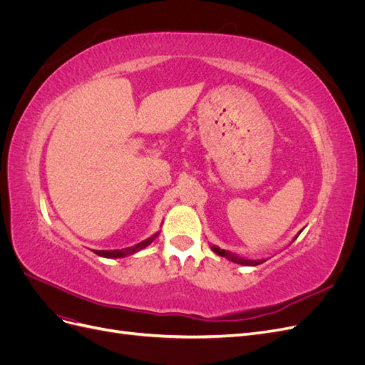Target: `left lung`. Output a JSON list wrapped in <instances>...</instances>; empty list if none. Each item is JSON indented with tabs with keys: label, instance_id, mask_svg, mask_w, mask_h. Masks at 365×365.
<instances>
[{
	"label": "left lung",
	"instance_id": "1",
	"mask_svg": "<svg viewBox=\"0 0 365 365\" xmlns=\"http://www.w3.org/2000/svg\"><path fill=\"white\" fill-rule=\"evenodd\" d=\"M298 237V235L294 237V240ZM292 240V242H294ZM212 250L217 254V256H220V257H225V259H228L230 262H235V263H239V264H245V267H256V264H260V263H263L264 260L267 259H257V260H252V259H245V257H240V256H237V254H233L231 251H227V250H222V248H219V247H216V245H212Z\"/></svg>",
	"mask_w": 365,
	"mask_h": 365
}]
</instances>
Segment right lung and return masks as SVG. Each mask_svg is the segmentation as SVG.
Here are the masks:
<instances>
[{
	"label": "right lung",
	"instance_id": "1",
	"mask_svg": "<svg viewBox=\"0 0 365 365\" xmlns=\"http://www.w3.org/2000/svg\"><path fill=\"white\" fill-rule=\"evenodd\" d=\"M158 235H160V231H158V233L153 235V236H150V237L145 239L143 242H140V244H137V245H134V247L123 248V250H111V251H96V254H97V256L108 257V259L126 257V256H130V254H135V252H138V251H141V250H145L146 247H149V245L152 244V242L158 237Z\"/></svg>",
	"mask_w": 365,
	"mask_h": 365
}]
</instances>
